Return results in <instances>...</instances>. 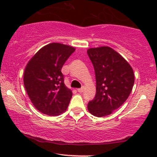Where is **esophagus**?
Wrapping results in <instances>:
<instances>
[{"mask_svg":"<svg viewBox=\"0 0 157 157\" xmlns=\"http://www.w3.org/2000/svg\"><path fill=\"white\" fill-rule=\"evenodd\" d=\"M84 89H85V88L83 86V87H82V88H80V89H77V91H78V92H80V93H82V92H83Z\"/></svg>","mask_w":157,"mask_h":157,"instance_id":"obj_1","label":"esophagus"}]
</instances>
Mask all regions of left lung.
I'll use <instances>...</instances> for the list:
<instances>
[{
  "mask_svg": "<svg viewBox=\"0 0 157 157\" xmlns=\"http://www.w3.org/2000/svg\"><path fill=\"white\" fill-rule=\"evenodd\" d=\"M88 55L96 77V95L88 110L98 117L111 114L129 97L134 83V71L120 54L109 46L91 48Z\"/></svg>",
  "mask_w": 157,
  "mask_h": 157,
  "instance_id": "obj_1",
  "label": "left lung"
}]
</instances>
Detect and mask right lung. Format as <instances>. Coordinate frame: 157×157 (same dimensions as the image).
Masks as SVG:
<instances>
[{"label": "right lung", "instance_id": "add662e5", "mask_svg": "<svg viewBox=\"0 0 157 157\" xmlns=\"http://www.w3.org/2000/svg\"><path fill=\"white\" fill-rule=\"evenodd\" d=\"M75 51L72 46L52 43L41 48L27 63L23 83L40 112L57 116L67 109L72 92L65 86L61 69Z\"/></svg>", "mask_w": 157, "mask_h": 157}]
</instances>
